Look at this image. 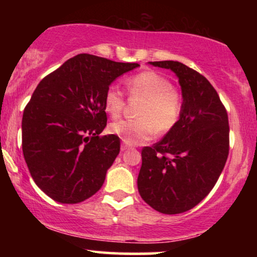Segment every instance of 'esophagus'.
I'll list each match as a JSON object with an SVG mask.
<instances>
[{"label":"esophagus","mask_w":257,"mask_h":257,"mask_svg":"<svg viewBox=\"0 0 257 257\" xmlns=\"http://www.w3.org/2000/svg\"><path fill=\"white\" fill-rule=\"evenodd\" d=\"M130 147H131V146L127 145V144L122 143V144H121V146H120V150H121V151H126V150H128Z\"/></svg>","instance_id":"1"}]
</instances>
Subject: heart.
I'll return each mask as SVG.
<instances>
[{"instance_id": "heart-1", "label": "heart", "mask_w": 257, "mask_h": 257, "mask_svg": "<svg viewBox=\"0 0 257 257\" xmlns=\"http://www.w3.org/2000/svg\"><path fill=\"white\" fill-rule=\"evenodd\" d=\"M132 98L143 99L137 119H121L112 122L110 132L125 144L139 145L158 133H166L177 125L182 110L181 93L167 78L152 70H145L126 80ZM124 106V93L117 85H110L104 94V110L118 117Z\"/></svg>"}]
</instances>
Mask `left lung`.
Instances as JSON below:
<instances>
[{"label":"left lung","instance_id":"8db88e82","mask_svg":"<svg viewBox=\"0 0 257 257\" xmlns=\"http://www.w3.org/2000/svg\"><path fill=\"white\" fill-rule=\"evenodd\" d=\"M178 77L182 94L179 121L159 143L142 151L138 191L163 214L195 207L215 186L229 151L228 114L215 89L180 62H149Z\"/></svg>","mask_w":257,"mask_h":257}]
</instances>
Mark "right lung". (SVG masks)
<instances>
[{
	"label": "right lung",
	"mask_w": 257,
	"mask_h": 257,
	"mask_svg": "<svg viewBox=\"0 0 257 257\" xmlns=\"http://www.w3.org/2000/svg\"><path fill=\"white\" fill-rule=\"evenodd\" d=\"M140 66L80 54L44 77L24 108L22 149L35 184L61 203L99 191L120 151L106 126L104 94L119 76Z\"/></svg>",
	"instance_id": "1"
}]
</instances>
